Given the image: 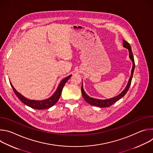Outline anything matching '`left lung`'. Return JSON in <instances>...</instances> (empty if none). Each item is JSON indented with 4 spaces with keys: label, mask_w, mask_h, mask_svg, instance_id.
<instances>
[{
    "label": "left lung",
    "mask_w": 153,
    "mask_h": 153,
    "mask_svg": "<svg viewBox=\"0 0 153 153\" xmlns=\"http://www.w3.org/2000/svg\"><path fill=\"white\" fill-rule=\"evenodd\" d=\"M123 45L125 48H128L129 50V56L130 59L132 60L133 62V68H132V70H131V77L129 79L128 83L126 86V88H125V90L118 96L110 99H106V100H99V99H94L92 97H89L88 95H87L85 92L83 90V86L82 85L81 87V91H82V94L83 97L84 98V99L88 102L89 104L93 105V106H98V107H100V108H105V107H109L111 105H112L113 104H114L115 102H116L117 101H118L119 99H120L122 97H123L126 93H127V91H128L129 86L131 85V80H132V78H133V73L134 71V68H135V63H134V56H133V54L131 50V46L129 45V43L128 42H127L126 41H125V40H123Z\"/></svg>",
    "instance_id": "8db88e82"
}]
</instances>
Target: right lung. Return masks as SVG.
<instances>
[{
  "mask_svg": "<svg viewBox=\"0 0 153 153\" xmlns=\"http://www.w3.org/2000/svg\"><path fill=\"white\" fill-rule=\"evenodd\" d=\"M71 76V75H70L68 77H67L66 78L63 79L61 81L60 83L59 84L58 88H57V90L56 91V92L54 93V94L50 98L45 99V100H29V99L25 98V97H24L23 96H22L20 93H19L14 89V88L12 85L11 82H10V84H11V86L12 87V88H13L14 93L16 94V95L17 96V97L20 99V100L22 102L32 108L36 109V110H43V109H47V108H49L53 106L58 101V100L59 99V98L60 97L63 88L65 83L67 82V81L70 78Z\"/></svg>",
  "mask_w": 153,
  "mask_h": 153,
  "instance_id": "obj_1",
  "label": "right lung"
}]
</instances>
